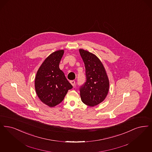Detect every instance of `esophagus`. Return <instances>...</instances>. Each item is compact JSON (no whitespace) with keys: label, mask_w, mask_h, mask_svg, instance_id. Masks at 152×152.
Wrapping results in <instances>:
<instances>
[{"label":"esophagus","mask_w":152,"mask_h":152,"mask_svg":"<svg viewBox=\"0 0 152 152\" xmlns=\"http://www.w3.org/2000/svg\"><path fill=\"white\" fill-rule=\"evenodd\" d=\"M70 83H71V84H72V85L74 86L75 85V81H74V80H72V81H70Z\"/></svg>","instance_id":"obj_1"}]
</instances>
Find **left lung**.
I'll list each match as a JSON object with an SVG mask.
<instances>
[{
    "mask_svg": "<svg viewBox=\"0 0 152 152\" xmlns=\"http://www.w3.org/2000/svg\"><path fill=\"white\" fill-rule=\"evenodd\" d=\"M79 52L85 64L86 75V81L80 87L81 98L88 106H96L108 93L109 79L102 63L95 55L83 49Z\"/></svg>",
    "mask_w": 152,
    "mask_h": 152,
    "instance_id": "left-lung-1",
    "label": "left lung"
}]
</instances>
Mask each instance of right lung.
Returning a JSON list of instances; mask_svg holds the SVG:
<instances>
[{
    "mask_svg": "<svg viewBox=\"0 0 152 152\" xmlns=\"http://www.w3.org/2000/svg\"><path fill=\"white\" fill-rule=\"evenodd\" d=\"M64 50L50 55L38 69L35 79V89L40 100L54 107L63 100L67 91L73 86L59 68Z\"/></svg>",
    "mask_w": 152,
    "mask_h": 152,
    "instance_id": "obj_1",
    "label": "right lung"
}]
</instances>
